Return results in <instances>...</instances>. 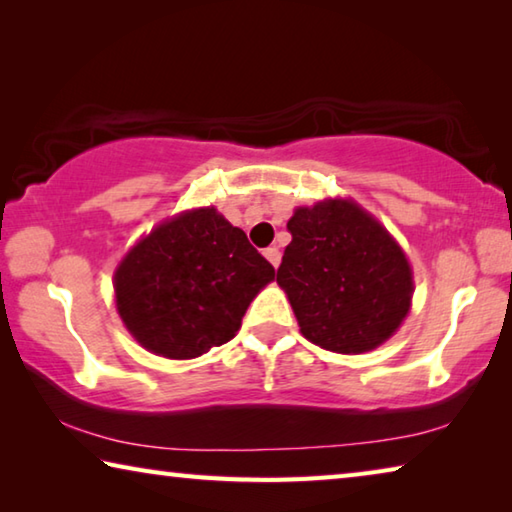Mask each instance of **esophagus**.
Wrapping results in <instances>:
<instances>
[{"mask_svg":"<svg viewBox=\"0 0 512 512\" xmlns=\"http://www.w3.org/2000/svg\"><path fill=\"white\" fill-rule=\"evenodd\" d=\"M264 257H266L268 262H271L275 268L280 266V259H282V255H280V248H275V246H268V248L264 250Z\"/></svg>","mask_w":512,"mask_h":512,"instance_id":"esophagus-1","label":"esophagus"}]
</instances>
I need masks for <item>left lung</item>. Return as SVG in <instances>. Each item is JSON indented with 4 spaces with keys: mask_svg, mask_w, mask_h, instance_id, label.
<instances>
[{
    "mask_svg": "<svg viewBox=\"0 0 512 512\" xmlns=\"http://www.w3.org/2000/svg\"><path fill=\"white\" fill-rule=\"evenodd\" d=\"M277 268L307 341L361 354L397 332L409 314L413 273L400 244L350 198L298 207Z\"/></svg>",
    "mask_w": 512,
    "mask_h": 512,
    "instance_id": "8db88e82",
    "label": "left lung"
}]
</instances>
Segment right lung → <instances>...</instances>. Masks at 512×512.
Instances as JSON below:
<instances>
[{
    "instance_id": "add662e5",
    "label": "right lung",
    "mask_w": 512,
    "mask_h": 512,
    "mask_svg": "<svg viewBox=\"0 0 512 512\" xmlns=\"http://www.w3.org/2000/svg\"><path fill=\"white\" fill-rule=\"evenodd\" d=\"M275 268L214 207L160 223L115 271L117 311L146 350L194 359L239 332Z\"/></svg>"
}]
</instances>
